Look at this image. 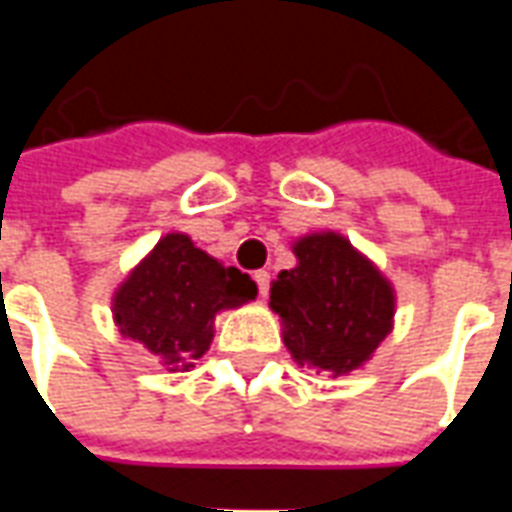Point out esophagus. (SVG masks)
Returning <instances> with one entry per match:
<instances>
[{"label": "esophagus", "instance_id": "1", "mask_svg": "<svg viewBox=\"0 0 512 512\" xmlns=\"http://www.w3.org/2000/svg\"><path fill=\"white\" fill-rule=\"evenodd\" d=\"M255 282L260 296H268V288H271V274L268 271H255Z\"/></svg>", "mask_w": 512, "mask_h": 512}]
</instances>
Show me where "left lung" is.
Masks as SVG:
<instances>
[{"instance_id": "1", "label": "left lung", "mask_w": 512, "mask_h": 512, "mask_svg": "<svg viewBox=\"0 0 512 512\" xmlns=\"http://www.w3.org/2000/svg\"><path fill=\"white\" fill-rule=\"evenodd\" d=\"M293 252L299 266L279 274L268 301L285 345L301 365L351 373L392 329L395 293L343 235H307Z\"/></svg>"}]
</instances>
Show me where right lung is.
Here are the masks:
<instances>
[{
  "instance_id": "obj_1",
  "label": "right lung",
  "mask_w": 512,
  "mask_h": 512,
  "mask_svg": "<svg viewBox=\"0 0 512 512\" xmlns=\"http://www.w3.org/2000/svg\"><path fill=\"white\" fill-rule=\"evenodd\" d=\"M255 296L257 285L238 268L205 255L189 235L169 233L115 293V321L126 337L178 370L208 351L216 312Z\"/></svg>"
}]
</instances>
